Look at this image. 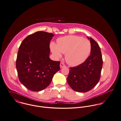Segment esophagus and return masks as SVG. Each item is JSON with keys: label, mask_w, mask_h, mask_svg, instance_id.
Returning a JSON list of instances; mask_svg holds the SVG:
<instances>
[{"label": "esophagus", "mask_w": 121, "mask_h": 121, "mask_svg": "<svg viewBox=\"0 0 121 121\" xmlns=\"http://www.w3.org/2000/svg\"><path fill=\"white\" fill-rule=\"evenodd\" d=\"M60 68H62V67L65 66V65L63 62H61L60 64Z\"/></svg>", "instance_id": "obj_1"}]
</instances>
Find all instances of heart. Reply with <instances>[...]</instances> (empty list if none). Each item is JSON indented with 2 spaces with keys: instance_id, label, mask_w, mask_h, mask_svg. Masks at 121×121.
<instances>
[{
  "instance_id": "b5f03b06",
  "label": "heart",
  "mask_w": 121,
  "mask_h": 121,
  "mask_svg": "<svg viewBox=\"0 0 121 121\" xmlns=\"http://www.w3.org/2000/svg\"><path fill=\"white\" fill-rule=\"evenodd\" d=\"M50 48L56 57H60L65 54L66 62L71 66H77L84 62L91 51V43L89 40L75 35H69L58 38L56 45L51 43Z\"/></svg>"
}]
</instances>
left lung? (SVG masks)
<instances>
[{
    "mask_svg": "<svg viewBox=\"0 0 121 121\" xmlns=\"http://www.w3.org/2000/svg\"><path fill=\"white\" fill-rule=\"evenodd\" d=\"M90 42L91 55L83 63L70 67L67 78L69 86L73 90L79 92H86L91 90L97 84L100 78L103 66L100 48L91 38H90Z\"/></svg>",
    "mask_w": 121,
    "mask_h": 121,
    "instance_id": "8db88e82",
    "label": "left lung"
}]
</instances>
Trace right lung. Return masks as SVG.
<instances>
[{"label":"right lung","mask_w":121,"mask_h":121,"mask_svg":"<svg viewBox=\"0 0 121 121\" xmlns=\"http://www.w3.org/2000/svg\"><path fill=\"white\" fill-rule=\"evenodd\" d=\"M54 36L51 33L37 31L25 38L19 47L16 61L18 78L30 91L46 89L60 69V62L49 57V43Z\"/></svg>","instance_id":"1"}]
</instances>
